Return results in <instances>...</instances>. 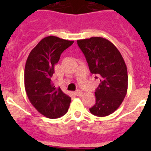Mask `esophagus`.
<instances>
[{
    "instance_id": "34e87169",
    "label": "esophagus",
    "mask_w": 151,
    "mask_h": 151,
    "mask_svg": "<svg viewBox=\"0 0 151 151\" xmlns=\"http://www.w3.org/2000/svg\"><path fill=\"white\" fill-rule=\"evenodd\" d=\"M76 94L78 97H81V96L82 95V91L80 90H77L76 91Z\"/></svg>"
}]
</instances>
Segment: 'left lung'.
Returning a JSON list of instances; mask_svg holds the SVG:
<instances>
[{
    "instance_id": "8db88e82",
    "label": "left lung",
    "mask_w": 151,
    "mask_h": 151,
    "mask_svg": "<svg viewBox=\"0 0 151 151\" xmlns=\"http://www.w3.org/2000/svg\"><path fill=\"white\" fill-rule=\"evenodd\" d=\"M92 74L100 77L95 91L96 104L91 113L103 117L116 111L125 98L128 89V73L120 52L107 39L92 37L77 41ZM97 78V77L95 76Z\"/></svg>"
}]
</instances>
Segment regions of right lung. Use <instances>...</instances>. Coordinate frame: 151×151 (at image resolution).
Returning a JSON list of instances; mask_svg holds the SVG:
<instances>
[{"instance_id":"1","label":"right lung","mask_w":151,"mask_h":151,"mask_svg":"<svg viewBox=\"0 0 151 151\" xmlns=\"http://www.w3.org/2000/svg\"><path fill=\"white\" fill-rule=\"evenodd\" d=\"M73 41L56 36L45 37L30 52L25 66V89L31 104L41 114L50 119L63 116L68 111L71 97L52 83L54 66L61 54Z\"/></svg>"}]
</instances>
